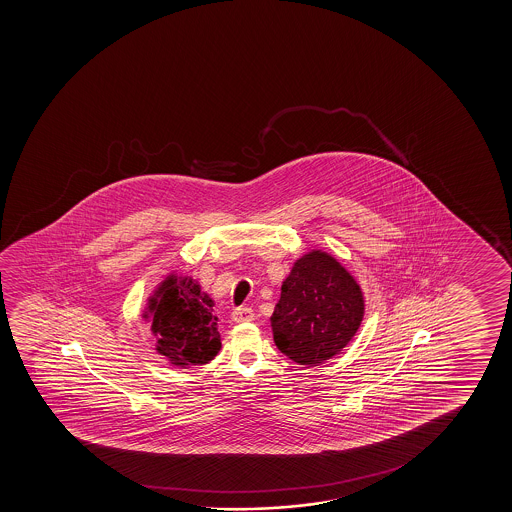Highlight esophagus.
I'll list each match as a JSON object with an SVG mask.
<instances>
[{"instance_id": "obj_1", "label": "esophagus", "mask_w": 512, "mask_h": 512, "mask_svg": "<svg viewBox=\"0 0 512 512\" xmlns=\"http://www.w3.org/2000/svg\"><path fill=\"white\" fill-rule=\"evenodd\" d=\"M253 311L250 308H238L232 311V322L246 323L252 322Z\"/></svg>"}]
</instances>
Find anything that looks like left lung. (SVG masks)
Wrapping results in <instances>:
<instances>
[{
    "instance_id": "obj_1",
    "label": "left lung",
    "mask_w": 512,
    "mask_h": 512,
    "mask_svg": "<svg viewBox=\"0 0 512 512\" xmlns=\"http://www.w3.org/2000/svg\"><path fill=\"white\" fill-rule=\"evenodd\" d=\"M364 292L330 253L294 262L271 316L274 343L295 364L320 365L348 346L364 320Z\"/></svg>"
}]
</instances>
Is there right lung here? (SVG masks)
Returning a JSON list of instances; mask_svg holds the SVG:
<instances>
[{"mask_svg": "<svg viewBox=\"0 0 512 512\" xmlns=\"http://www.w3.org/2000/svg\"><path fill=\"white\" fill-rule=\"evenodd\" d=\"M213 306L215 301L192 276L168 274L148 297L143 313L157 353L182 369L217 357L222 343Z\"/></svg>", "mask_w": 512, "mask_h": 512, "instance_id": "obj_1", "label": "right lung"}]
</instances>
